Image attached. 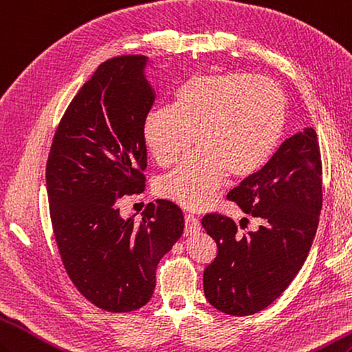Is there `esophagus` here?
Returning <instances> with one entry per match:
<instances>
[{"label":"esophagus","instance_id":"obj_1","mask_svg":"<svg viewBox=\"0 0 352 352\" xmlns=\"http://www.w3.org/2000/svg\"><path fill=\"white\" fill-rule=\"evenodd\" d=\"M185 233L191 235V233L200 230V221L192 214H185Z\"/></svg>","mask_w":352,"mask_h":352}]
</instances>
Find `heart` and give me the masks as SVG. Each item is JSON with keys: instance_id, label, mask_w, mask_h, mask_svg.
I'll use <instances>...</instances> for the list:
<instances>
[{"instance_id": "1", "label": "heart", "mask_w": 352, "mask_h": 352, "mask_svg": "<svg viewBox=\"0 0 352 352\" xmlns=\"http://www.w3.org/2000/svg\"><path fill=\"white\" fill-rule=\"evenodd\" d=\"M287 102L280 85L253 74H200L155 105L143 119L147 151L160 166L191 146L199 149L162 175L156 192L188 209H205L226 177H247L265 166L283 137Z\"/></svg>"}]
</instances>
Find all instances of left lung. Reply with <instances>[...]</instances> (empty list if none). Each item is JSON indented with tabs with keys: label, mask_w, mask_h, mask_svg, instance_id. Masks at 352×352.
I'll use <instances>...</instances> for the list:
<instances>
[{
	"label": "left lung",
	"mask_w": 352,
	"mask_h": 352,
	"mask_svg": "<svg viewBox=\"0 0 352 352\" xmlns=\"http://www.w3.org/2000/svg\"><path fill=\"white\" fill-rule=\"evenodd\" d=\"M228 199L261 221L241 235L235 221L212 212L201 226L217 242L203 272L209 304L232 316H248L282 295L307 259L322 209V162L314 128L285 140L265 166Z\"/></svg>",
	"instance_id": "1"
}]
</instances>
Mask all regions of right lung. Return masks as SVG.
Masks as SVG:
<instances>
[{
    "instance_id": "right-lung-1",
    "label": "right lung",
    "mask_w": 352,
    "mask_h": 352,
    "mask_svg": "<svg viewBox=\"0 0 352 352\" xmlns=\"http://www.w3.org/2000/svg\"><path fill=\"white\" fill-rule=\"evenodd\" d=\"M147 57L99 65L61 117L46 162L54 236L75 287L96 307L122 314L151 300L155 271L184 230L170 200L123 220L119 200L144 191L143 119L155 102Z\"/></svg>"
}]
</instances>
